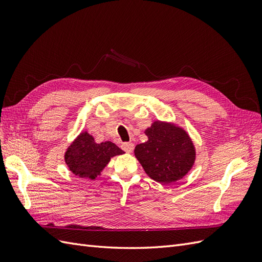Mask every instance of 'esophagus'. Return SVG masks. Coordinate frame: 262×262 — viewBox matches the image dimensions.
Listing matches in <instances>:
<instances>
[{
	"label": "esophagus",
	"instance_id": "obj_1",
	"mask_svg": "<svg viewBox=\"0 0 262 262\" xmlns=\"http://www.w3.org/2000/svg\"><path fill=\"white\" fill-rule=\"evenodd\" d=\"M121 148L126 153H131L133 150V143H131V142H124V143L121 144Z\"/></svg>",
	"mask_w": 262,
	"mask_h": 262
}]
</instances>
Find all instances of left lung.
Masks as SVG:
<instances>
[{"mask_svg": "<svg viewBox=\"0 0 262 262\" xmlns=\"http://www.w3.org/2000/svg\"><path fill=\"white\" fill-rule=\"evenodd\" d=\"M148 141L136 146L134 154L145 172L163 185L184 177L194 163V146L189 136L173 124L155 121L145 130Z\"/></svg>", "mask_w": 262, "mask_h": 262, "instance_id": "left-lung-1", "label": "left lung"}]
</instances>
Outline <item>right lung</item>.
Returning a JSON list of instances; mask_svg holds the SVG:
<instances>
[{
  "instance_id": "1",
  "label": "right lung",
  "mask_w": 262,
  "mask_h": 262,
  "mask_svg": "<svg viewBox=\"0 0 262 262\" xmlns=\"http://www.w3.org/2000/svg\"><path fill=\"white\" fill-rule=\"evenodd\" d=\"M123 153L113 142L95 143L92 136L83 132L68 148L66 163L74 175L95 179L105 168L110 158Z\"/></svg>"
}]
</instances>
